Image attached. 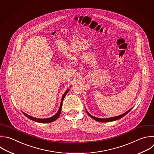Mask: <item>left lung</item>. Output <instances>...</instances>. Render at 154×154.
<instances>
[{"label":"left lung","instance_id":"left-lung-1","mask_svg":"<svg viewBox=\"0 0 154 154\" xmlns=\"http://www.w3.org/2000/svg\"><path fill=\"white\" fill-rule=\"evenodd\" d=\"M132 109V108H131L129 110H128V111H126V112H125L124 114H122V115H120V116H116V117H110V118H107V119H101V118H98V117H94V116H92V115H91L88 111H87V110L86 109V112H87V114H88V116L90 117H91L92 119H93L94 120H96V121H97V122H113V121H116V120H119V119H122V117H123L124 116H125L128 113H129V112H130V111Z\"/></svg>","mask_w":154,"mask_h":154}]
</instances>
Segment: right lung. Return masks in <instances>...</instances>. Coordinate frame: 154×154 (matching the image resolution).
<instances>
[{
    "label": "right lung",
    "instance_id": "obj_1",
    "mask_svg": "<svg viewBox=\"0 0 154 154\" xmlns=\"http://www.w3.org/2000/svg\"><path fill=\"white\" fill-rule=\"evenodd\" d=\"M69 91V89H68L63 94V96H62V100H61V102H60V108H59V109L58 110L57 112L53 116V117H49V118H46V119H38V118H35V117H32V116H30L26 114H25V112H22L23 114L27 117L29 119L34 121V122H38V123H51V122H53L55 120H56L60 116V113H61V111H62V103H63V99L65 97L66 95L67 94V93L68 92V91Z\"/></svg>",
    "mask_w": 154,
    "mask_h": 154
}]
</instances>
